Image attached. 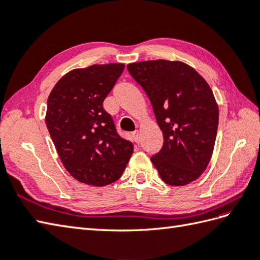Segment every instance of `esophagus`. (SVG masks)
<instances>
[{"instance_id": "obj_1", "label": "esophagus", "mask_w": 260, "mask_h": 260, "mask_svg": "<svg viewBox=\"0 0 260 260\" xmlns=\"http://www.w3.org/2000/svg\"><path fill=\"white\" fill-rule=\"evenodd\" d=\"M132 137H133V140L135 143H140V132L139 131H134L133 133H132Z\"/></svg>"}]
</instances>
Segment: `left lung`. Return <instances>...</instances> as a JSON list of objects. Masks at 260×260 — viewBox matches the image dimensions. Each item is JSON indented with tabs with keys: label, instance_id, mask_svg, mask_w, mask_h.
Listing matches in <instances>:
<instances>
[{
	"label": "left lung",
	"instance_id": "obj_1",
	"mask_svg": "<svg viewBox=\"0 0 260 260\" xmlns=\"http://www.w3.org/2000/svg\"><path fill=\"white\" fill-rule=\"evenodd\" d=\"M153 106L163 133L161 151L151 157L161 179L182 186L196 181L211 158L219 109L208 82L189 64L150 60L127 66Z\"/></svg>",
	"mask_w": 260,
	"mask_h": 260
}]
</instances>
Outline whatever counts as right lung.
I'll list each match as a JSON object with an SVG mask.
<instances>
[{"label":"right lung","mask_w":260,"mask_h":260,"mask_svg":"<svg viewBox=\"0 0 260 260\" xmlns=\"http://www.w3.org/2000/svg\"><path fill=\"white\" fill-rule=\"evenodd\" d=\"M124 67L107 63L74 69L49 95L48 131L63 167L81 183L104 186L117 181L133 154V144L118 135L103 107Z\"/></svg>","instance_id":"obj_1"}]
</instances>
